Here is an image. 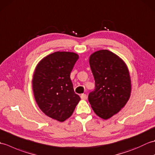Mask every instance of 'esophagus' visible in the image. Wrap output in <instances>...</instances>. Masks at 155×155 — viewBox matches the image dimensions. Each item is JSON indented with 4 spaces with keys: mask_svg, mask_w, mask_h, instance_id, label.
Segmentation results:
<instances>
[{
    "mask_svg": "<svg viewBox=\"0 0 155 155\" xmlns=\"http://www.w3.org/2000/svg\"><path fill=\"white\" fill-rule=\"evenodd\" d=\"M81 98L82 99H83V100H86L87 98V94H82L81 95Z\"/></svg>",
    "mask_w": 155,
    "mask_h": 155,
    "instance_id": "34e87169",
    "label": "esophagus"
}]
</instances>
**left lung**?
I'll return each instance as SVG.
<instances>
[{"mask_svg": "<svg viewBox=\"0 0 155 155\" xmlns=\"http://www.w3.org/2000/svg\"><path fill=\"white\" fill-rule=\"evenodd\" d=\"M89 64L95 88L88 94V101L96 114L107 120L118 113L129 99V71L118 56L108 50L94 52L90 56Z\"/></svg>", "mask_w": 155, "mask_h": 155, "instance_id": "left-lung-1", "label": "left lung"}]
</instances>
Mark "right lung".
<instances>
[{"label": "right lung", "instance_id": "add662e5", "mask_svg": "<svg viewBox=\"0 0 155 155\" xmlns=\"http://www.w3.org/2000/svg\"><path fill=\"white\" fill-rule=\"evenodd\" d=\"M78 58L74 52H55L42 58L35 68L32 81L35 101L47 116L58 121L70 117L81 100L70 78Z\"/></svg>", "mask_w": 155, "mask_h": 155}]
</instances>
